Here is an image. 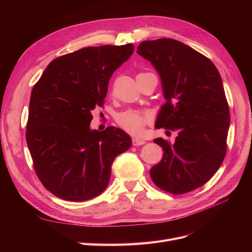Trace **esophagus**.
I'll return each instance as SVG.
<instances>
[{"instance_id":"obj_1","label":"esophagus","mask_w":252,"mask_h":252,"mask_svg":"<svg viewBox=\"0 0 252 252\" xmlns=\"http://www.w3.org/2000/svg\"><path fill=\"white\" fill-rule=\"evenodd\" d=\"M145 142L144 140H142V139H139V138H133L132 139V145L133 146H141V145H144Z\"/></svg>"}]
</instances>
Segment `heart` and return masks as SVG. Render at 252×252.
Wrapping results in <instances>:
<instances>
[{
	"instance_id": "obj_1",
	"label": "heart",
	"mask_w": 252,
	"mask_h": 252,
	"mask_svg": "<svg viewBox=\"0 0 252 252\" xmlns=\"http://www.w3.org/2000/svg\"><path fill=\"white\" fill-rule=\"evenodd\" d=\"M118 125L126 132L138 135L144 131V128L151 121V114L147 111L127 109L120 112L117 118Z\"/></svg>"
}]
</instances>
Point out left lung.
Wrapping results in <instances>:
<instances>
[{
	"label": "left lung",
	"mask_w": 252,
	"mask_h": 252,
	"mask_svg": "<svg viewBox=\"0 0 252 252\" xmlns=\"http://www.w3.org/2000/svg\"><path fill=\"white\" fill-rule=\"evenodd\" d=\"M136 52L162 80L166 103L156 128L178 132L174 144L155 140L164 152L150 169L151 180L172 194L192 191L213 177L226 156L230 113L222 79L207 57L179 41H144Z\"/></svg>",
	"instance_id": "8db88e82"
}]
</instances>
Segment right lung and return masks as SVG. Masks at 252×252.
Masks as SVG:
<instances>
[{
    "mask_svg": "<svg viewBox=\"0 0 252 252\" xmlns=\"http://www.w3.org/2000/svg\"><path fill=\"white\" fill-rule=\"evenodd\" d=\"M133 45L86 47L50 62L32 91L26 142L43 186L66 201H87L109 184L111 165L128 150L125 131L90 130L91 110L104 105L112 73Z\"/></svg>",
    "mask_w": 252,
    "mask_h": 252,
    "instance_id": "1",
    "label": "right lung"
}]
</instances>
